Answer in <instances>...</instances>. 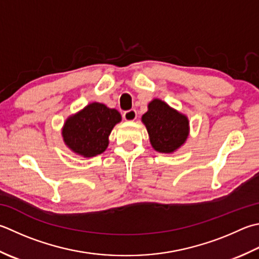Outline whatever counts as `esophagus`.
Segmentation results:
<instances>
[{
	"label": "esophagus",
	"mask_w": 259,
	"mask_h": 259,
	"mask_svg": "<svg viewBox=\"0 0 259 259\" xmlns=\"http://www.w3.org/2000/svg\"><path fill=\"white\" fill-rule=\"evenodd\" d=\"M123 119L125 121H128V122H131V121H135L137 119V112L136 110H129V111H125L123 113Z\"/></svg>",
	"instance_id": "obj_1"
}]
</instances>
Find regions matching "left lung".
<instances>
[{"label": "left lung", "mask_w": 259, "mask_h": 259, "mask_svg": "<svg viewBox=\"0 0 259 259\" xmlns=\"http://www.w3.org/2000/svg\"><path fill=\"white\" fill-rule=\"evenodd\" d=\"M141 121L148 133L151 147L158 153H175L190 135L189 118L160 99L150 101Z\"/></svg>", "instance_id": "left-lung-1"}]
</instances>
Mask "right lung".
Listing matches in <instances>:
<instances>
[{"label": "right lung", "mask_w": 259, "mask_h": 259, "mask_svg": "<svg viewBox=\"0 0 259 259\" xmlns=\"http://www.w3.org/2000/svg\"><path fill=\"white\" fill-rule=\"evenodd\" d=\"M121 120L115 109L92 102L66 119L62 128L63 140L76 155L91 158L104 153L111 131Z\"/></svg>", "instance_id": "right-lung-1"}]
</instances>
